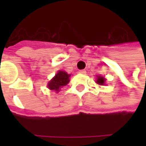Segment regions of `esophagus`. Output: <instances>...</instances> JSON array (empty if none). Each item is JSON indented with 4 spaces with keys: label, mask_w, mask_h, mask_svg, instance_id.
<instances>
[{
    "label": "esophagus",
    "mask_w": 146,
    "mask_h": 146,
    "mask_svg": "<svg viewBox=\"0 0 146 146\" xmlns=\"http://www.w3.org/2000/svg\"><path fill=\"white\" fill-rule=\"evenodd\" d=\"M79 73H82V74H85L86 73V71L85 70H79Z\"/></svg>",
    "instance_id": "esophagus-1"
}]
</instances>
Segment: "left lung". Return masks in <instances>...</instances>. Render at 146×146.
Instances as JSON below:
<instances>
[{"mask_svg": "<svg viewBox=\"0 0 146 146\" xmlns=\"http://www.w3.org/2000/svg\"><path fill=\"white\" fill-rule=\"evenodd\" d=\"M105 81H106V79L103 78V77H101V76H99L98 77V79H97V81H96V83L98 84H104V83H105Z\"/></svg>", "mask_w": 146, "mask_h": 146, "instance_id": "obj_1", "label": "left lung"}]
</instances>
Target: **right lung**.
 I'll use <instances>...</instances> for the list:
<instances>
[{"instance_id": "1", "label": "right lung", "mask_w": 146, "mask_h": 146, "mask_svg": "<svg viewBox=\"0 0 146 146\" xmlns=\"http://www.w3.org/2000/svg\"><path fill=\"white\" fill-rule=\"evenodd\" d=\"M69 77L70 75L68 74L66 72L59 71L48 84V88L50 89L51 90H55L58 92L61 87H63L68 84Z\"/></svg>"}]
</instances>
